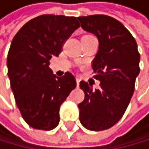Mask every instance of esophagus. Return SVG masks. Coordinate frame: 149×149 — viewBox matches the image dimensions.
I'll use <instances>...</instances> for the list:
<instances>
[{
    "label": "esophagus",
    "mask_w": 149,
    "mask_h": 149,
    "mask_svg": "<svg viewBox=\"0 0 149 149\" xmlns=\"http://www.w3.org/2000/svg\"><path fill=\"white\" fill-rule=\"evenodd\" d=\"M80 78L79 77H76V85H77V87H79V83H80Z\"/></svg>",
    "instance_id": "34e87169"
}]
</instances>
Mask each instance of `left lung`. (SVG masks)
I'll return each instance as SVG.
<instances>
[{
	"mask_svg": "<svg viewBox=\"0 0 149 149\" xmlns=\"http://www.w3.org/2000/svg\"><path fill=\"white\" fill-rule=\"evenodd\" d=\"M84 31L96 35L99 50L92 69L100 88L80 82L85 99L78 104L79 120L89 131H102L122 118L140 73V54L134 38L118 20L104 15L77 17Z\"/></svg>",
	"mask_w": 149,
	"mask_h": 149,
	"instance_id": "8db88e82",
	"label": "left lung"
}]
</instances>
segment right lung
I'll list each match as a JSON object with an SVG mask.
<instances>
[{"instance_id":"add662e5","label":"right lung","mask_w":149,"mask_h":149,"mask_svg":"<svg viewBox=\"0 0 149 149\" xmlns=\"http://www.w3.org/2000/svg\"><path fill=\"white\" fill-rule=\"evenodd\" d=\"M74 17L44 15L27 22L13 38L7 56L8 76L24 120L50 131L60 122V107L76 87L69 72L58 77L49 68L64 41L79 28Z\"/></svg>"}]
</instances>
